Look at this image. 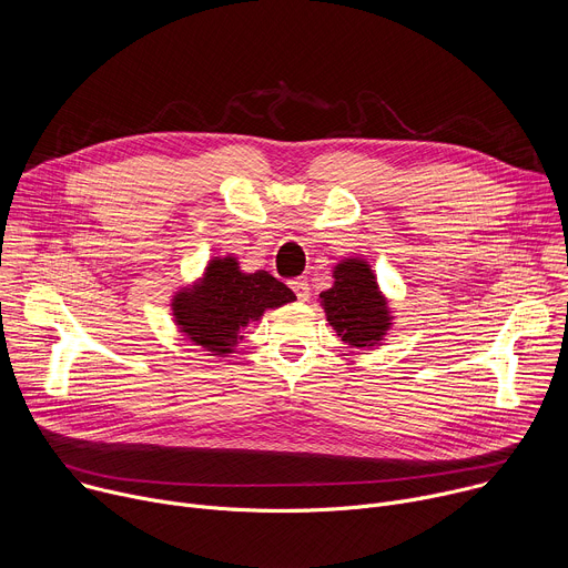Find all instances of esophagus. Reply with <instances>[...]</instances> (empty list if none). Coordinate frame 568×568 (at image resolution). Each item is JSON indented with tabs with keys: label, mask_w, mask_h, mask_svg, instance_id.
<instances>
[{
	"label": "esophagus",
	"mask_w": 568,
	"mask_h": 568,
	"mask_svg": "<svg viewBox=\"0 0 568 568\" xmlns=\"http://www.w3.org/2000/svg\"><path fill=\"white\" fill-rule=\"evenodd\" d=\"M290 287L294 290V294H296L298 301H307V298H310V285H307V281L294 278V281L290 283Z\"/></svg>",
	"instance_id": "34e87169"
}]
</instances>
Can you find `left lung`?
<instances>
[{"instance_id": "8db88e82", "label": "left lung", "mask_w": 568, "mask_h": 568, "mask_svg": "<svg viewBox=\"0 0 568 568\" xmlns=\"http://www.w3.org/2000/svg\"><path fill=\"white\" fill-rule=\"evenodd\" d=\"M333 287L318 294L333 331L348 348L373 351L382 346L395 316L371 263L359 256L342 258L333 267Z\"/></svg>"}]
</instances>
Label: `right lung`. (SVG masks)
<instances>
[{
	"instance_id": "1",
	"label": "right lung",
	"mask_w": 568,
	"mask_h": 568,
	"mask_svg": "<svg viewBox=\"0 0 568 568\" xmlns=\"http://www.w3.org/2000/svg\"><path fill=\"white\" fill-rule=\"evenodd\" d=\"M296 301L270 272H245L233 254L213 256L202 276L173 292L171 312L178 333L215 357H229L245 339V328L267 310Z\"/></svg>"
}]
</instances>
